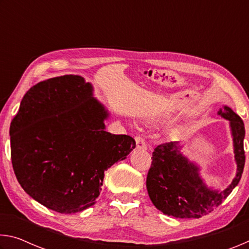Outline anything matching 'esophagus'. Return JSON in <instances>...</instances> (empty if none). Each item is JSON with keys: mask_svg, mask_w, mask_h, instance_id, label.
I'll return each instance as SVG.
<instances>
[{"mask_svg": "<svg viewBox=\"0 0 249 249\" xmlns=\"http://www.w3.org/2000/svg\"><path fill=\"white\" fill-rule=\"evenodd\" d=\"M135 142H136V147L138 149H146L147 148L146 142L142 137H141V136L135 137Z\"/></svg>", "mask_w": 249, "mask_h": 249, "instance_id": "esophagus-1", "label": "esophagus"}]
</instances>
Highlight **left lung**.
<instances>
[{
	"label": "left lung",
	"instance_id": "obj_1",
	"mask_svg": "<svg viewBox=\"0 0 249 249\" xmlns=\"http://www.w3.org/2000/svg\"><path fill=\"white\" fill-rule=\"evenodd\" d=\"M217 114L230 123L237 166L233 181L222 191L208 187L200 175V166L181 153L182 145L179 142L158 145L151 157L146 187L153 204L166 215L179 218L206 215L230 196L241 180L245 165L244 122L226 105L218 109Z\"/></svg>",
	"mask_w": 249,
	"mask_h": 249
}]
</instances>
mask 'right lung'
<instances>
[{
    "label": "right lung",
    "instance_id": "obj_1",
    "mask_svg": "<svg viewBox=\"0 0 249 249\" xmlns=\"http://www.w3.org/2000/svg\"><path fill=\"white\" fill-rule=\"evenodd\" d=\"M108 109L80 75L35 84L10 127L11 158L24 191L46 208L77 213L95 203L104 171L136 147L105 130Z\"/></svg>",
    "mask_w": 249,
    "mask_h": 249
}]
</instances>
